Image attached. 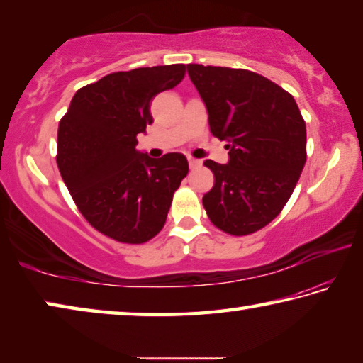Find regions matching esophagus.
Listing matches in <instances>:
<instances>
[{
    "label": "esophagus",
    "instance_id": "obj_1",
    "mask_svg": "<svg viewBox=\"0 0 363 363\" xmlns=\"http://www.w3.org/2000/svg\"><path fill=\"white\" fill-rule=\"evenodd\" d=\"M187 160H189V167L190 168H195V167H199V164H200V160H196L194 157H187Z\"/></svg>",
    "mask_w": 363,
    "mask_h": 363
}]
</instances>
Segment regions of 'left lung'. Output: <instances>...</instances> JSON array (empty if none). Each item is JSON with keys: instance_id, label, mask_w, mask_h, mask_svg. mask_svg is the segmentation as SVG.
<instances>
[{"instance_id": "obj_1", "label": "left lung", "mask_w": 363, "mask_h": 363, "mask_svg": "<svg viewBox=\"0 0 363 363\" xmlns=\"http://www.w3.org/2000/svg\"><path fill=\"white\" fill-rule=\"evenodd\" d=\"M214 138L229 163H203L214 186L203 195L211 223L230 235L262 229L284 210L306 163V123L296 101L259 73L189 64Z\"/></svg>"}]
</instances>
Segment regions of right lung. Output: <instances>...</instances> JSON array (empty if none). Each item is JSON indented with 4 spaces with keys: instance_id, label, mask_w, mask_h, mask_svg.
<instances>
[{
    "instance_id": "1",
    "label": "right lung",
    "mask_w": 363,
    "mask_h": 363,
    "mask_svg": "<svg viewBox=\"0 0 363 363\" xmlns=\"http://www.w3.org/2000/svg\"><path fill=\"white\" fill-rule=\"evenodd\" d=\"M184 75V64L110 73L78 89L59 121L60 176L84 219L116 242L155 237L189 173L182 153L150 158L136 150L138 134L153 121L150 101Z\"/></svg>"
}]
</instances>
